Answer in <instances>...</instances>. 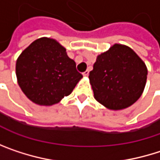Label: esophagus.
Returning a JSON list of instances; mask_svg holds the SVG:
<instances>
[{
    "label": "esophagus",
    "mask_w": 160,
    "mask_h": 160,
    "mask_svg": "<svg viewBox=\"0 0 160 160\" xmlns=\"http://www.w3.org/2000/svg\"><path fill=\"white\" fill-rule=\"evenodd\" d=\"M82 75H83L84 77H87V76L89 75V70H86V71H84V72L82 73Z\"/></svg>",
    "instance_id": "esophagus-1"
}]
</instances>
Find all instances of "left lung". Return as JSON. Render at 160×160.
Returning a JSON list of instances; mask_svg holds the SVG:
<instances>
[{
	"label": "left lung",
	"instance_id": "8db88e82",
	"mask_svg": "<svg viewBox=\"0 0 160 160\" xmlns=\"http://www.w3.org/2000/svg\"><path fill=\"white\" fill-rule=\"evenodd\" d=\"M89 79L95 100L108 109L120 110L142 95L147 68L132 49L116 43L97 56Z\"/></svg>",
	"mask_w": 160,
	"mask_h": 160
}]
</instances>
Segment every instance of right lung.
I'll list each match as a JSON object with an SVG mask.
<instances>
[{"instance_id": "1", "label": "right lung", "mask_w": 160, "mask_h": 160, "mask_svg": "<svg viewBox=\"0 0 160 160\" xmlns=\"http://www.w3.org/2000/svg\"><path fill=\"white\" fill-rule=\"evenodd\" d=\"M18 85L26 96L40 106H52L69 95L82 75L57 41L40 38L18 56Z\"/></svg>"}]
</instances>
